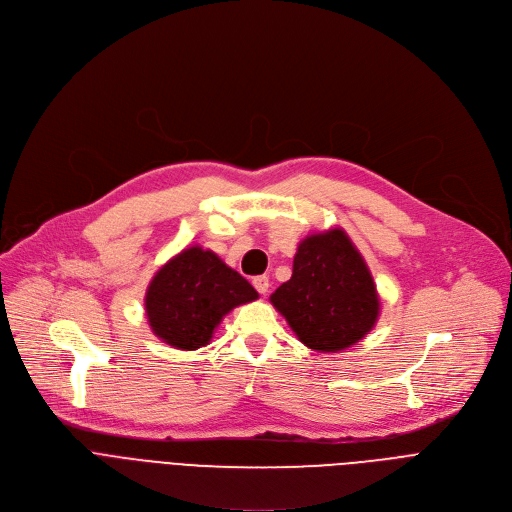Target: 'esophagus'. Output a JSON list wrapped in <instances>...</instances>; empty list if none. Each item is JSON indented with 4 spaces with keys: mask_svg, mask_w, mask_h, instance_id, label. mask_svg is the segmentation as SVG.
I'll return each mask as SVG.
<instances>
[{
    "mask_svg": "<svg viewBox=\"0 0 512 512\" xmlns=\"http://www.w3.org/2000/svg\"><path fill=\"white\" fill-rule=\"evenodd\" d=\"M252 285H254V289H256L260 295H264V293L268 291V287H270L268 277H256V279L252 281Z\"/></svg>",
    "mask_w": 512,
    "mask_h": 512,
    "instance_id": "1",
    "label": "esophagus"
}]
</instances>
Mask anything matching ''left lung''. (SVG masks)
Segmentation results:
<instances>
[{
    "label": "left lung",
    "mask_w": 512,
    "mask_h": 512,
    "mask_svg": "<svg viewBox=\"0 0 512 512\" xmlns=\"http://www.w3.org/2000/svg\"><path fill=\"white\" fill-rule=\"evenodd\" d=\"M270 303L318 352L363 340L381 309L371 270L340 227L307 235L293 258L291 279L270 295Z\"/></svg>",
    "instance_id": "left-lung-1"
}]
</instances>
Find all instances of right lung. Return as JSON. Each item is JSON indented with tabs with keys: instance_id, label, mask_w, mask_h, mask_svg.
Returning <instances> with one entry per match:
<instances>
[{
	"instance_id": "1",
	"label": "right lung",
	"mask_w": 512,
	"mask_h": 512,
	"mask_svg": "<svg viewBox=\"0 0 512 512\" xmlns=\"http://www.w3.org/2000/svg\"><path fill=\"white\" fill-rule=\"evenodd\" d=\"M258 299L256 289L215 252L192 246L168 260L151 279L145 313L153 334L180 350L213 338L227 313Z\"/></svg>"
}]
</instances>
